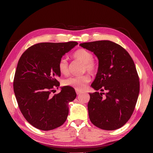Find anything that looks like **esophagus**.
<instances>
[{"label": "esophagus", "instance_id": "esophagus-1", "mask_svg": "<svg viewBox=\"0 0 153 153\" xmlns=\"http://www.w3.org/2000/svg\"><path fill=\"white\" fill-rule=\"evenodd\" d=\"M76 94H77V95L79 94L80 93H82V91H80V90H76Z\"/></svg>", "mask_w": 153, "mask_h": 153}]
</instances>
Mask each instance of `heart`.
<instances>
[{
    "instance_id": "obj_1",
    "label": "heart",
    "mask_w": 153,
    "mask_h": 153,
    "mask_svg": "<svg viewBox=\"0 0 153 153\" xmlns=\"http://www.w3.org/2000/svg\"><path fill=\"white\" fill-rule=\"evenodd\" d=\"M72 58L75 60L83 63L82 71H87L90 74H94L97 70V64L93 59L91 52L84 48L77 49L72 54ZM58 69L60 74L67 76L69 74V65L67 59L61 58L58 63ZM90 81L89 75L86 74L78 77H70L64 80L65 86H70L77 90H82L86 88L88 83Z\"/></svg>"
}]
</instances>
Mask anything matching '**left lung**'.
I'll use <instances>...</instances> for the list:
<instances>
[{"label":"left lung","instance_id":"8db88e82","mask_svg":"<svg viewBox=\"0 0 153 153\" xmlns=\"http://www.w3.org/2000/svg\"><path fill=\"white\" fill-rule=\"evenodd\" d=\"M79 46L94 53L98 59V71L91 86L102 92L90 93L88 110L90 121L105 130L121 128L132 115L140 92L134 61L122 46L109 40Z\"/></svg>","mask_w":153,"mask_h":153}]
</instances>
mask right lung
<instances>
[{
	"mask_svg": "<svg viewBox=\"0 0 153 153\" xmlns=\"http://www.w3.org/2000/svg\"><path fill=\"white\" fill-rule=\"evenodd\" d=\"M77 42H42L28 48L21 56L15 71L13 90L21 112L28 122L40 130L60 127L66 121L69 103L76 97L74 88L60 86L58 63Z\"/></svg>",
	"mask_w": 153,
	"mask_h": 153,
	"instance_id": "1",
	"label": "right lung"
}]
</instances>
